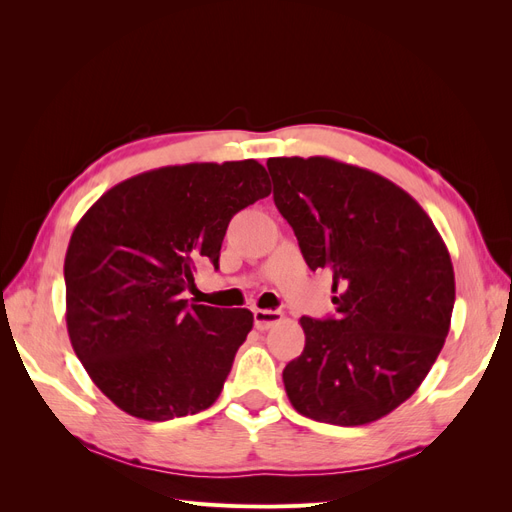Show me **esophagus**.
I'll use <instances>...</instances> for the list:
<instances>
[{
	"label": "esophagus",
	"mask_w": 512,
	"mask_h": 512,
	"mask_svg": "<svg viewBox=\"0 0 512 512\" xmlns=\"http://www.w3.org/2000/svg\"><path fill=\"white\" fill-rule=\"evenodd\" d=\"M284 320L280 309H254V324L258 331H267Z\"/></svg>",
	"instance_id": "obj_1"
}]
</instances>
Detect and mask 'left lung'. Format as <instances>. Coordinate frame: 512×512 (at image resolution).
<instances>
[{
  "instance_id": "obj_1",
  "label": "left lung",
  "mask_w": 512,
  "mask_h": 512,
  "mask_svg": "<svg viewBox=\"0 0 512 512\" xmlns=\"http://www.w3.org/2000/svg\"><path fill=\"white\" fill-rule=\"evenodd\" d=\"M275 207L307 267L333 277L335 316H303L284 369L292 408L356 427L421 386L451 329L455 273L438 228L393 181L333 158H269Z\"/></svg>"
}]
</instances>
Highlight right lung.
I'll list each match as a JSON object with an SVG mask.
<instances>
[{"instance_id":"add662e5","label":"right lung","mask_w":512,"mask_h":512,"mask_svg":"<svg viewBox=\"0 0 512 512\" xmlns=\"http://www.w3.org/2000/svg\"><path fill=\"white\" fill-rule=\"evenodd\" d=\"M269 194L256 160L162 166L117 183L76 224L64 262L68 335L119 410L170 421L220 397L254 314L188 305L181 292L198 260L218 269L232 215Z\"/></svg>"}]
</instances>
